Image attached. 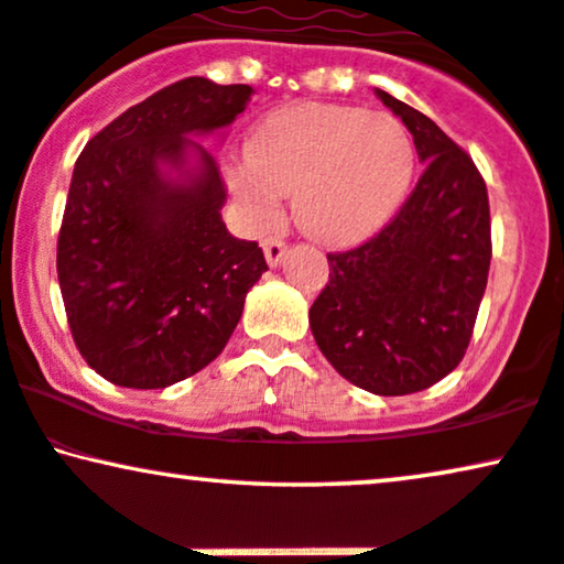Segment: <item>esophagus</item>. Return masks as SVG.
<instances>
[{"label":"esophagus","mask_w":564,"mask_h":564,"mask_svg":"<svg viewBox=\"0 0 564 564\" xmlns=\"http://www.w3.org/2000/svg\"><path fill=\"white\" fill-rule=\"evenodd\" d=\"M284 253H288V243H284L282 238H267V240H264V256H267L269 267L280 264Z\"/></svg>","instance_id":"34e87169"}]
</instances>
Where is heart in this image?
Listing matches in <instances>:
<instances>
[{"label": "heart", "instance_id": "1", "mask_svg": "<svg viewBox=\"0 0 564 564\" xmlns=\"http://www.w3.org/2000/svg\"><path fill=\"white\" fill-rule=\"evenodd\" d=\"M248 165L230 173L256 219L276 217L292 192L297 225L324 243L368 238L404 199L414 144L404 123L383 111L336 104L276 108L251 131Z\"/></svg>", "mask_w": 564, "mask_h": 564}]
</instances>
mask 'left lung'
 Here are the masks:
<instances>
[{
  "label": "left lung",
  "instance_id": "8db88e82",
  "mask_svg": "<svg viewBox=\"0 0 564 564\" xmlns=\"http://www.w3.org/2000/svg\"><path fill=\"white\" fill-rule=\"evenodd\" d=\"M378 98L412 131L425 171L386 228L349 251L326 253L328 282L308 318L339 376L378 397H404L464 360L492 232L474 160L425 113L383 90Z\"/></svg>",
  "mask_w": 564,
  "mask_h": 564
}]
</instances>
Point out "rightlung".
<instances>
[{"mask_svg": "<svg viewBox=\"0 0 564 564\" xmlns=\"http://www.w3.org/2000/svg\"><path fill=\"white\" fill-rule=\"evenodd\" d=\"M248 85L186 77L131 106L79 152L56 243L72 339L85 362L127 389H165L215 360L267 272L256 240L225 228L215 158L188 134L236 121ZM188 151L200 171L171 182Z\"/></svg>", "mask_w": 564, "mask_h": 564, "instance_id": "1", "label": "right lung"}]
</instances>
